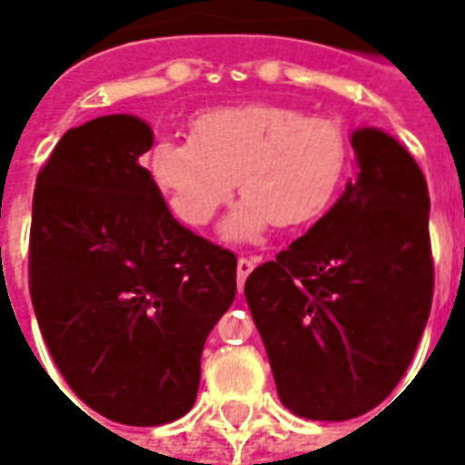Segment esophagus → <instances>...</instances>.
Returning a JSON list of instances; mask_svg holds the SVG:
<instances>
[{"label": "esophagus", "mask_w": 465, "mask_h": 465, "mask_svg": "<svg viewBox=\"0 0 465 465\" xmlns=\"http://www.w3.org/2000/svg\"><path fill=\"white\" fill-rule=\"evenodd\" d=\"M255 268V261L253 258H239V262H236V277H239V290L243 287V282H246V277L253 272Z\"/></svg>", "instance_id": "esophagus-1"}]
</instances>
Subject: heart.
Segmentation results:
<instances>
[{
	"label": "heart",
	"mask_w": 465,
	"mask_h": 465,
	"mask_svg": "<svg viewBox=\"0 0 465 465\" xmlns=\"http://www.w3.org/2000/svg\"><path fill=\"white\" fill-rule=\"evenodd\" d=\"M149 173L178 217L210 224L239 183L241 204L222 226L248 241L268 226L306 224L331 204L347 168V140L331 118L275 104L212 108L190 123V140L159 137Z\"/></svg>",
	"instance_id": "1"
}]
</instances>
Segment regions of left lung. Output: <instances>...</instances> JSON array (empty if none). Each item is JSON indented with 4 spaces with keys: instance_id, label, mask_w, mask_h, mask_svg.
<instances>
[{
    "instance_id": "8db88e82",
    "label": "left lung",
    "mask_w": 465,
    "mask_h": 465,
    "mask_svg": "<svg viewBox=\"0 0 465 465\" xmlns=\"http://www.w3.org/2000/svg\"><path fill=\"white\" fill-rule=\"evenodd\" d=\"M350 142L357 171L338 203L243 290L277 396L306 420H352L386 401L432 306L425 175L379 127Z\"/></svg>"
}]
</instances>
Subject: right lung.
I'll use <instances>...</instances> for the list:
<instances>
[{"instance_id":"add662e5","label":"right lung","mask_w":465,"mask_h":465,"mask_svg":"<svg viewBox=\"0 0 465 465\" xmlns=\"http://www.w3.org/2000/svg\"><path fill=\"white\" fill-rule=\"evenodd\" d=\"M134 115L67 130L33 193L31 299L69 389L134 427L183 418L204 340L236 297V255L175 222Z\"/></svg>"}]
</instances>
